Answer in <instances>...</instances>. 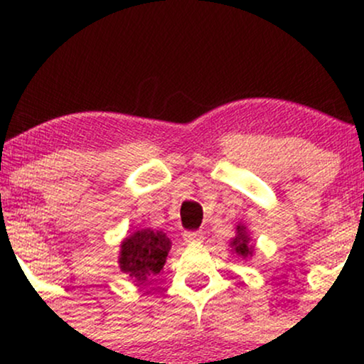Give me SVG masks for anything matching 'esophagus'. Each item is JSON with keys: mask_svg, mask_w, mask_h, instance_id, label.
<instances>
[{"mask_svg": "<svg viewBox=\"0 0 364 364\" xmlns=\"http://www.w3.org/2000/svg\"><path fill=\"white\" fill-rule=\"evenodd\" d=\"M183 240H185V243H202L203 240V235L202 232H195V231H186L185 235H183Z\"/></svg>", "mask_w": 364, "mask_h": 364, "instance_id": "1", "label": "esophagus"}]
</instances>
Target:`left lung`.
<instances>
[{
  "label": "left lung",
  "instance_id": "8db88e82",
  "mask_svg": "<svg viewBox=\"0 0 364 364\" xmlns=\"http://www.w3.org/2000/svg\"><path fill=\"white\" fill-rule=\"evenodd\" d=\"M231 246L235 248V253L240 258H248L253 255V248L250 246V236L248 231L243 224L236 225V237L231 241Z\"/></svg>",
  "mask_w": 364,
  "mask_h": 364
}]
</instances>
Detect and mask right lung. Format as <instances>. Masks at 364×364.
I'll list each match as a JSON object with an SVG mask.
<instances>
[{
    "mask_svg": "<svg viewBox=\"0 0 364 364\" xmlns=\"http://www.w3.org/2000/svg\"><path fill=\"white\" fill-rule=\"evenodd\" d=\"M171 240L162 231L140 229L121 243L119 269L136 284H145L164 267Z\"/></svg>",
    "mask_w": 364,
    "mask_h": 364,
    "instance_id": "add662e5",
    "label": "right lung"
}]
</instances>
